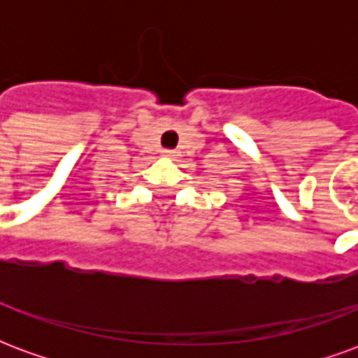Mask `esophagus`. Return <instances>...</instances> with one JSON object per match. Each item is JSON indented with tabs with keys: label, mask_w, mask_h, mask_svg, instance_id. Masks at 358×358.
I'll return each mask as SVG.
<instances>
[{
	"label": "esophagus",
	"mask_w": 358,
	"mask_h": 358,
	"mask_svg": "<svg viewBox=\"0 0 358 358\" xmlns=\"http://www.w3.org/2000/svg\"><path fill=\"white\" fill-rule=\"evenodd\" d=\"M163 157H166V159H178V151L176 149H163Z\"/></svg>",
	"instance_id": "esophagus-1"
}]
</instances>
